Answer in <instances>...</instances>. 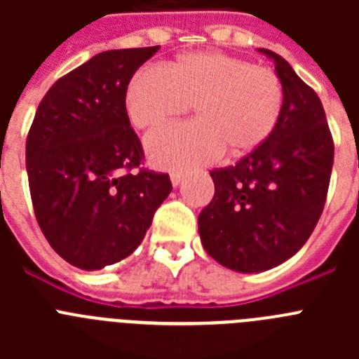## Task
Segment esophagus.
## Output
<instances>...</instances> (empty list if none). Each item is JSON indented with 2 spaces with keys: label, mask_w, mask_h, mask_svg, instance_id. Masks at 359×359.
<instances>
[{
  "label": "esophagus",
  "mask_w": 359,
  "mask_h": 359,
  "mask_svg": "<svg viewBox=\"0 0 359 359\" xmlns=\"http://www.w3.org/2000/svg\"><path fill=\"white\" fill-rule=\"evenodd\" d=\"M182 182H183V174L182 172H170V183H172L174 187H177Z\"/></svg>",
  "instance_id": "34e87169"
}]
</instances>
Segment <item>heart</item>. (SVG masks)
Wrapping results in <instances>:
<instances>
[{"instance_id": "1", "label": "heart", "mask_w": 359, "mask_h": 359, "mask_svg": "<svg viewBox=\"0 0 359 359\" xmlns=\"http://www.w3.org/2000/svg\"><path fill=\"white\" fill-rule=\"evenodd\" d=\"M194 106L196 122L172 123L149 133L145 149L163 169H192L217 160L228 149L243 156L268 140L284 106L273 69L221 52L183 53L167 72L154 66L135 73L126 109L145 129L180 116Z\"/></svg>"}]
</instances>
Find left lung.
I'll return each instance as SVG.
<instances>
[{"mask_svg": "<svg viewBox=\"0 0 359 359\" xmlns=\"http://www.w3.org/2000/svg\"><path fill=\"white\" fill-rule=\"evenodd\" d=\"M259 52L273 61L282 82L280 120L248 156L212 170L214 199L199 214L203 248L239 273H261L302 248L322 215L334 161L318 95L286 59Z\"/></svg>", "mask_w": 359, "mask_h": 359, "instance_id": "8db88e82", "label": "left lung"}]
</instances>
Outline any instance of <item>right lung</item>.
I'll return each mask as SVG.
<instances>
[{"mask_svg": "<svg viewBox=\"0 0 359 359\" xmlns=\"http://www.w3.org/2000/svg\"><path fill=\"white\" fill-rule=\"evenodd\" d=\"M156 52L97 53L59 79L36 111L27 138L32 205L50 246L75 268L95 271L131 255L172 190L169 174L129 172L144 152L126 91Z\"/></svg>", "mask_w": 359, "mask_h": 359, "instance_id": "right-lung-1", "label": "right lung"}]
</instances>
